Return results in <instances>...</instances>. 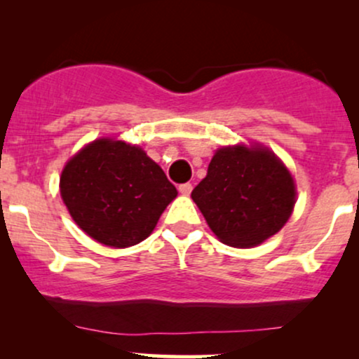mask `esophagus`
<instances>
[{"mask_svg":"<svg viewBox=\"0 0 359 359\" xmlns=\"http://www.w3.org/2000/svg\"><path fill=\"white\" fill-rule=\"evenodd\" d=\"M179 192L182 194V196H189V194L192 192V184H180L179 185Z\"/></svg>","mask_w":359,"mask_h":359,"instance_id":"esophagus-1","label":"esophagus"}]
</instances>
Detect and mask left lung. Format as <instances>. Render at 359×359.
Wrapping results in <instances>:
<instances>
[{
    "instance_id": "1",
    "label": "left lung",
    "mask_w": 359,
    "mask_h": 359,
    "mask_svg": "<svg viewBox=\"0 0 359 359\" xmlns=\"http://www.w3.org/2000/svg\"><path fill=\"white\" fill-rule=\"evenodd\" d=\"M295 184L266 147H222L191 197L212 233L234 248H250L283 228L295 205Z\"/></svg>"
}]
</instances>
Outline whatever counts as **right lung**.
<instances>
[{
	"label": "right lung",
	"instance_id": "obj_1",
	"mask_svg": "<svg viewBox=\"0 0 359 359\" xmlns=\"http://www.w3.org/2000/svg\"><path fill=\"white\" fill-rule=\"evenodd\" d=\"M60 196L93 240L128 248L150 236L177 189L140 147L100 138L65 163Z\"/></svg>",
	"mask_w": 359,
	"mask_h": 359
}]
</instances>
